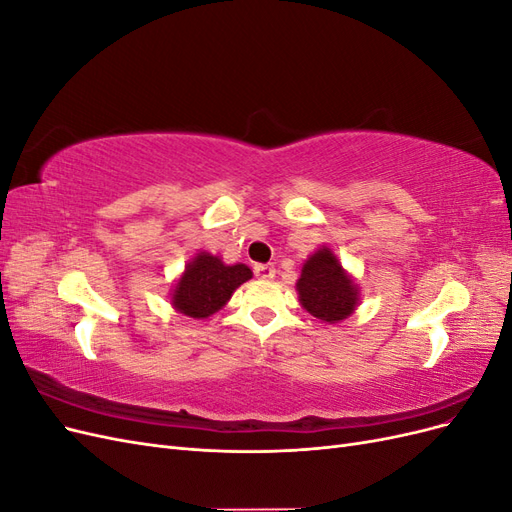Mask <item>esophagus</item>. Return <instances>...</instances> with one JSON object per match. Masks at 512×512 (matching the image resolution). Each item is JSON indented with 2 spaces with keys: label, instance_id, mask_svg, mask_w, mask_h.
<instances>
[{
  "label": "esophagus",
  "instance_id": "34e87169",
  "mask_svg": "<svg viewBox=\"0 0 512 512\" xmlns=\"http://www.w3.org/2000/svg\"><path fill=\"white\" fill-rule=\"evenodd\" d=\"M254 271H256L260 280H271V277H275V267L273 265H256Z\"/></svg>",
  "mask_w": 512,
  "mask_h": 512
}]
</instances>
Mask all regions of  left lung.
<instances>
[{"instance_id":"obj_1","label":"left lung","mask_w":512,"mask_h":512,"mask_svg":"<svg viewBox=\"0 0 512 512\" xmlns=\"http://www.w3.org/2000/svg\"><path fill=\"white\" fill-rule=\"evenodd\" d=\"M299 301L309 314L324 322H339L356 307V286L339 265L329 247H322L309 258L297 282Z\"/></svg>"}]
</instances>
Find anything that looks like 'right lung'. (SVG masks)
I'll list each match as a JSON object with an SVG mask.
<instances>
[{
    "instance_id": "1",
    "label": "right lung",
    "mask_w": 512,
    "mask_h": 512,
    "mask_svg": "<svg viewBox=\"0 0 512 512\" xmlns=\"http://www.w3.org/2000/svg\"><path fill=\"white\" fill-rule=\"evenodd\" d=\"M252 277L250 267L224 265L218 256L200 252L181 275L173 292L177 312L190 318H207L218 312L243 282Z\"/></svg>"
}]
</instances>
